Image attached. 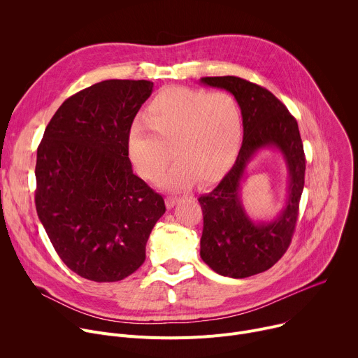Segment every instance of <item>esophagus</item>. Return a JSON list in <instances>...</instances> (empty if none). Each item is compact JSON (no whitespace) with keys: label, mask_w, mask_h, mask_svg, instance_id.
Listing matches in <instances>:
<instances>
[{"label":"esophagus","mask_w":358,"mask_h":358,"mask_svg":"<svg viewBox=\"0 0 358 358\" xmlns=\"http://www.w3.org/2000/svg\"><path fill=\"white\" fill-rule=\"evenodd\" d=\"M178 201H180V198L176 196V195H170V196L166 198V203H167L169 208H174L177 206Z\"/></svg>","instance_id":"1"}]
</instances>
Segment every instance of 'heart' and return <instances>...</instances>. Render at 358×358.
I'll return each instance as SVG.
<instances>
[{"label":"heart","instance_id":"b5f03b06","mask_svg":"<svg viewBox=\"0 0 358 358\" xmlns=\"http://www.w3.org/2000/svg\"><path fill=\"white\" fill-rule=\"evenodd\" d=\"M242 138V113L228 93L169 87L150 101L145 122L129 131V155L137 173L150 181L174 167L160 185L181 191L195 178L213 181L234 162Z\"/></svg>","mask_w":358,"mask_h":358}]
</instances>
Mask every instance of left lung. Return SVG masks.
<instances>
[{
    "label": "left lung",
    "mask_w": 358,
    "mask_h": 358,
    "mask_svg": "<svg viewBox=\"0 0 358 358\" xmlns=\"http://www.w3.org/2000/svg\"><path fill=\"white\" fill-rule=\"evenodd\" d=\"M234 94L242 113L243 140L234 167L208 194L198 198L203 215L199 255L213 271L242 279L268 271L290 245L304 187L306 160L296 119L268 89L236 76L201 78ZM278 149L289 184L287 203L271 222H253L243 208L240 185L248 163L261 149Z\"/></svg>",
    "instance_id": "1"
}]
</instances>
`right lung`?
<instances>
[{
  "mask_svg": "<svg viewBox=\"0 0 358 358\" xmlns=\"http://www.w3.org/2000/svg\"><path fill=\"white\" fill-rule=\"evenodd\" d=\"M152 82L109 79L66 99L36 151L35 206L64 264L117 282L145 259L164 199L131 169L129 131Z\"/></svg>",
  "mask_w": 358,
  "mask_h": 358,
  "instance_id": "obj_1",
  "label": "right lung"
}]
</instances>
